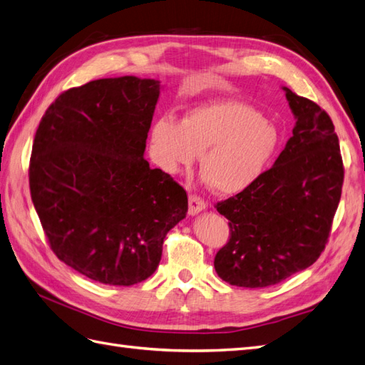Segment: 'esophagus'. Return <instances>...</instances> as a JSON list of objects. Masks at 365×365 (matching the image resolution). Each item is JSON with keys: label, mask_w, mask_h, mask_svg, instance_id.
<instances>
[{"label": "esophagus", "mask_w": 365, "mask_h": 365, "mask_svg": "<svg viewBox=\"0 0 365 365\" xmlns=\"http://www.w3.org/2000/svg\"><path fill=\"white\" fill-rule=\"evenodd\" d=\"M205 208H207V203L203 202L200 197L191 194L190 199H188V213L191 216H196V215H199L200 211H203Z\"/></svg>", "instance_id": "obj_1"}]
</instances>
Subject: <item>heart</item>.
<instances>
[{
    "label": "heart",
    "mask_w": 365,
    "mask_h": 365,
    "mask_svg": "<svg viewBox=\"0 0 365 365\" xmlns=\"http://www.w3.org/2000/svg\"><path fill=\"white\" fill-rule=\"evenodd\" d=\"M150 143L158 165L177 174L200 155V173L221 194H238L264 173L279 132L259 110L240 101H213L188 110L180 123L160 118Z\"/></svg>",
    "instance_id": "1"
}]
</instances>
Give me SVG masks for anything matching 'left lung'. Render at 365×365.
Returning <instances> with one entry per match:
<instances>
[{
    "label": "left lung",
    "mask_w": 365,
    "mask_h": 365,
    "mask_svg": "<svg viewBox=\"0 0 365 365\" xmlns=\"http://www.w3.org/2000/svg\"><path fill=\"white\" fill-rule=\"evenodd\" d=\"M283 90L295 118L292 137L269 171L216 207L232 236L215 269L233 286H272L316 262L341 200L344 166L331 118Z\"/></svg>",
    "instance_id": "8db88e82"
}]
</instances>
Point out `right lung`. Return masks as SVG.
Instances as JSON below:
<instances>
[{
  "label": "right lung",
  "mask_w": 365,
  "mask_h": 365,
  "mask_svg": "<svg viewBox=\"0 0 365 365\" xmlns=\"http://www.w3.org/2000/svg\"><path fill=\"white\" fill-rule=\"evenodd\" d=\"M160 90V81L135 76L70 88L34 138L31 197L51 249L98 283L149 278L188 211L182 186L144 158Z\"/></svg>",
  "instance_id": "add662e5"
}]
</instances>
